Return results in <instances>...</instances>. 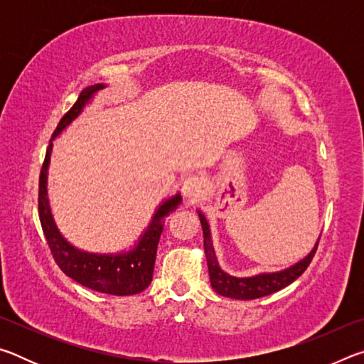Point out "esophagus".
Returning a JSON list of instances; mask_svg holds the SVG:
<instances>
[{
    "label": "esophagus",
    "instance_id": "1",
    "mask_svg": "<svg viewBox=\"0 0 364 364\" xmlns=\"http://www.w3.org/2000/svg\"><path fill=\"white\" fill-rule=\"evenodd\" d=\"M204 181L199 176H189L183 183V196L191 197V199H197L204 194Z\"/></svg>",
    "mask_w": 364,
    "mask_h": 364
}]
</instances>
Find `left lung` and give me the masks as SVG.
<instances>
[{
	"label": "left lung",
	"instance_id": "obj_1",
	"mask_svg": "<svg viewBox=\"0 0 364 364\" xmlns=\"http://www.w3.org/2000/svg\"><path fill=\"white\" fill-rule=\"evenodd\" d=\"M199 218L202 223V231H204V250L207 257L208 264V274H210V282L215 292L225 297L237 299V300H254L264 297V295L274 294L284 289L286 286L292 284V282L304 274V271L308 268V264L311 263L313 257L316 254L319 239L310 254H308L304 260L299 262L294 267L287 268L279 273H263L258 276H252V278H234V276L226 274L223 269L218 267L217 257L212 247V237L210 230H208V223L204 215L199 212Z\"/></svg>",
	"mask_w": 364,
	"mask_h": 364
}]
</instances>
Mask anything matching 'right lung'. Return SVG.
Wrapping results in <instances>:
<instances>
[{
    "mask_svg": "<svg viewBox=\"0 0 364 364\" xmlns=\"http://www.w3.org/2000/svg\"><path fill=\"white\" fill-rule=\"evenodd\" d=\"M104 85H93L85 88L82 93H80L77 102L70 107L69 112L60 119L51 139L56 138L58 134L63 132L80 112H82L85 104L93 97L96 91H100ZM51 149L53 143H49L45 162H43V167L40 171L38 215L43 232H45V237L54 262L58 263V267L63 269L69 278L77 281L78 284H82L85 287L93 289L96 292L110 295H133L144 291L152 281L157 244L160 234H162L164 230L162 220L180 205L181 196H173L171 199L165 200L164 204L157 208L151 226L147 228L144 236L141 237L139 244L133 250L119 255H97L82 252L73 247V245H70L63 236H60V232L58 231V228L53 221L51 212H49L46 197V176Z\"/></svg>",
    "mask_w": 364,
    "mask_h": 364,
    "instance_id": "1",
    "label": "right lung"
}]
</instances>
